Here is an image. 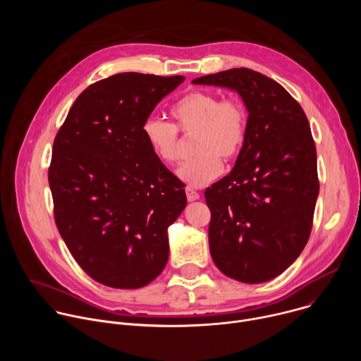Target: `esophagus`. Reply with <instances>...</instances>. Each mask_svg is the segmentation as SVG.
<instances>
[{
  "label": "esophagus",
  "mask_w": 361,
  "mask_h": 361,
  "mask_svg": "<svg viewBox=\"0 0 361 361\" xmlns=\"http://www.w3.org/2000/svg\"><path fill=\"white\" fill-rule=\"evenodd\" d=\"M185 194H187V200H188V201H195V200L200 198V194H198L195 190L190 188V187L185 188Z\"/></svg>",
  "instance_id": "1"
}]
</instances>
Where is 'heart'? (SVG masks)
<instances>
[{
  "mask_svg": "<svg viewBox=\"0 0 361 361\" xmlns=\"http://www.w3.org/2000/svg\"><path fill=\"white\" fill-rule=\"evenodd\" d=\"M174 124L149 117L142 124V135L161 163L173 166L180 160V137L194 135L197 156L178 169V177L190 187L210 184L223 173V163L234 160L247 138L248 114L237 97L221 98L214 91L194 90L171 107Z\"/></svg>",
  "mask_w": 361,
  "mask_h": 361,
  "instance_id": "1",
  "label": "heart"
}]
</instances>
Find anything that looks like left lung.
I'll use <instances>...</instances> for the list:
<instances>
[{"label": "left lung", "instance_id": "1", "mask_svg": "<svg viewBox=\"0 0 361 361\" xmlns=\"http://www.w3.org/2000/svg\"><path fill=\"white\" fill-rule=\"evenodd\" d=\"M192 84L234 90L248 111L234 169L204 192L213 262L237 281H269L297 260L312 233L320 184L310 124L284 87L250 68Z\"/></svg>", "mask_w": 361, "mask_h": 361}]
</instances>
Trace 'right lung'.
Instances as JSON below:
<instances>
[{
    "label": "right lung",
    "mask_w": 361,
    "mask_h": 361,
    "mask_svg": "<svg viewBox=\"0 0 361 361\" xmlns=\"http://www.w3.org/2000/svg\"><path fill=\"white\" fill-rule=\"evenodd\" d=\"M183 81L140 73L97 81L56 135L48 169L56 224L80 267L104 286L144 287L167 264V230L187 197L142 124Z\"/></svg>",
    "instance_id": "obj_1"
}]
</instances>
